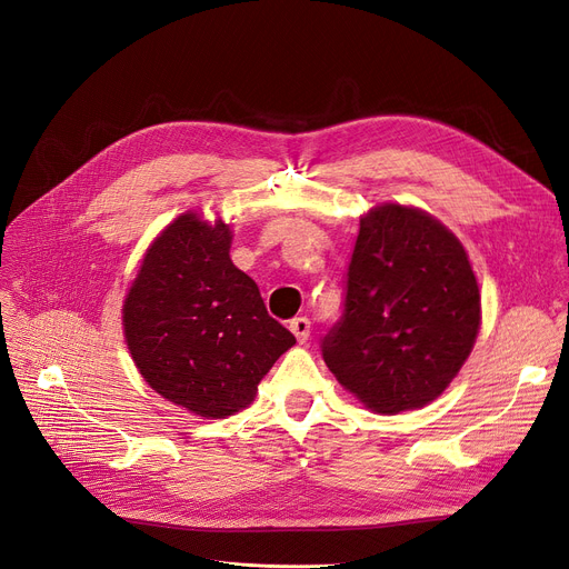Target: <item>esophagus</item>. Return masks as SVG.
Listing matches in <instances>:
<instances>
[{"label":"esophagus","instance_id":"obj_1","mask_svg":"<svg viewBox=\"0 0 569 569\" xmlns=\"http://www.w3.org/2000/svg\"><path fill=\"white\" fill-rule=\"evenodd\" d=\"M290 332L297 337V341L307 343L309 337H311V322H309V318H305V316L292 318L290 320Z\"/></svg>","mask_w":569,"mask_h":569}]
</instances>
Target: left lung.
<instances>
[{"label": "left lung", "mask_w": 569, "mask_h": 569, "mask_svg": "<svg viewBox=\"0 0 569 569\" xmlns=\"http://www.w3.org/2000/svg\"><path fill=\"white\" fill-rule=\"evenodd\" d=\"M480 322V288L455 232L385 202L360 219L343 316L322 339V360L367 408L397 415L445 392Z\"/></svg>", "instance_id": "8db88e82"}]
</instances>
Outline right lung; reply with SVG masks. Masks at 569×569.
<instances>
[{"instance_id":"1","label":"right lung","mask_w":569,"mask_h":569,"mask_svg":"<svg viewBox=\"0 0 569 569\" xmlns=\"http://www.w3.org/2000/svg\"><path fill=\"white\" fill-rule=\"evenodd\" d=\"M230 226L177 217L147 249L122 322L144 382L193 415L247 408L262 376L295 343L230 260Z\"/></svg>"}]
</instances>
